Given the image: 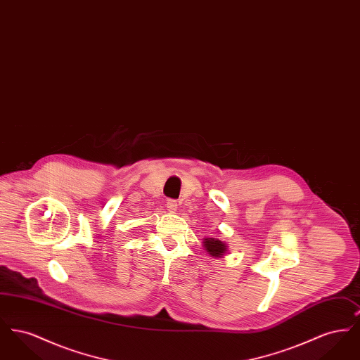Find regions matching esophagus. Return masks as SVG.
Wrapping results in <instances>:
<instances>
[{
	"mask_svg": "<svg viewBox=\"0 0 360 360\" xmlns=\"http://www.w3.org/2000/svg\"><path fill=\"white\" fill-rule=\"evenodd\" d=\"M166 207H167V210H169V212L175 213V212H176V207H178V204H176V201H175V200H167V202H166Z\"/></svg>",
	"mask_w": 360,
	"mask_h": 360,
	"instance_id": "1",
	"label": "esophagus"
}]
</instances>
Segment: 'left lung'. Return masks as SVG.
I'll use <instances>...</instances> for the list:
<instances>
[{"mask_svg": "<svg viewBox=\"0 0 360 360\" xmlns=\"http://www.w3.org/2000/svg\"><path fill=\"white\" fill-rule=\"evenodd\" d=\"M202 245L210 257H221L228 252L226 243L216 238H206L202 240Z\"/></svg>", "mask_w": 360, "mask_h": 360, "instance_id": "left-lung-1", "label": "left lung"}]
</instances>
